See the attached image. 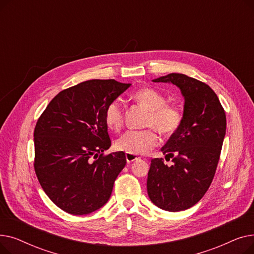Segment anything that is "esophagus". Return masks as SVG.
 Here are the masks:
<instances>
[{"instance_id": "esophagus-1", "label": "esophagus", "mask_w": 254, "mask_h": 254, "mask_svg": "<svg viewBox=\"0 0 254 254\" xmlns=\"http://www.w3.org/2000/svg\"><path fill=\"white\" fill-rule=\"evenodd\" d=\"M126 158H127V164H129V163H132V162L137 161V159H138L139 157H138L137 155H135V154L127 153V154H126Z\"/></svg>"}]
</instances>
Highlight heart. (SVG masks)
I'll list each match as a JSON object with an SVG mask.
<instances>
[{"label":"heart","instance_id":"b5f03b06","mask_svg":"<svg viewBox=\"0 0 254 254\" xmlns=\"http://www.w3.org/2000/svg\"><path fill=\"white\" fill-rule=\"evenodd\" d=\"M132 98L149 110L146 126L152 127L143 130H128L120 137L116 148L130 154H145L158 144L159 138L154 127L165 136L173 135L180 127L183 114L176 105L167 103L166 97L151 87H144L134 92ZM125 110L123 101L114 99L105 109V123L110 129L118 131L124 126Z\"/></svg>","mask_w":254,"mask_h":254}]
</instances>
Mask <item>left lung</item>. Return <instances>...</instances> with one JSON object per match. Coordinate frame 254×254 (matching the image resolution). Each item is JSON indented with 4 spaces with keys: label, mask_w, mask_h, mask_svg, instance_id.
<instances>
[{
    "label": "left lung",
    "mask_w": 254,
    "mask_h": 254,
    "mask_svg": "<svg viewBox=\"0 0 254 254\" xmlns=\"http://www.w3.org/2000/svg\"><path fill=\"white\" fill-rule=\"evenodd\" d=\"M172 83L184 97L183 120L162 148L166 159H151L147 192L166 211L186 210L201 199L214 178L226 130L225 112L216 93L206 83L179 73L152 80Z\"/></svg>",
    "instance_id": "left-lung-1"
}]
</instances>
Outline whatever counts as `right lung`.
Listing matches in <instances>:
<instances>
[{"label": "right lung", "mask_w": 254, "mask_h": 254, "mask_svg": "<svg viewBox=\"0 0 254 254\" xmlns=\"http://www.w3.org/2000/svg\"><path fill=\"white\" fill-rule=\"evenodd\" d=\"M129 86L114 79L87 80L58 93L38 119L36 175L51 201L70 214L103 207L127 164L124 151L103 154L111 146L105 109Z\"/></svg>", "instance_id": "1"}]
</instances>
